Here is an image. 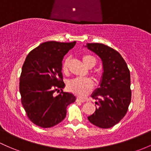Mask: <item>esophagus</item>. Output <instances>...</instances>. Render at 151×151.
I'll list each match as a JSON object with an SVG mask.
<instances>
[{"label":"esophagus","mask_w":151,"mask_h":151,"mask_svg":"<svg viewBox=\"0 0 151 151\" xmlns=\"http://www.w3.org/2000/svg\"><path fill=\"white\" fill-rule=\"evenodd\" d=\"M77 102H86V100H84V99H82V98H80V97H77Z\"/></svg>","instance_id":"34e87169"}]
</instances>
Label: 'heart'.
Segmentation results:
<instances>
[{
  "label": "heart",
  "mask_w": 151,
  "mask_h": 151,
  "mask_svg": "<svg viewBox=\"0 0 151 151\" xmlns=\"http://www.w3.org/2000/svg\"><path fill=\"white\" fill-rule=\"evenodd\" d=\"M82 61L87 67H94L96 63V59L93 56L89 54H84L82 56ZM63 72L68 71V60L66 59L63 64ZM68 89L79 96H84L92 88V82L89 79L75 78L69 81L67 84Z\"/></svg>",
  "instance_id": "obj_1"
}]
</instances>
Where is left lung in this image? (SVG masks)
Segmentation results:
<instances>
[{
	"label": "left lung",
	"instance_id": "left-lung-1",
	"mask_svg": "<svg viewBox=\"0 0 151 151\" xmlns=\"http://www.w3.org/2000/svg\"><path fill=\"white\" fill-rule=\"evenodd\" d=\"M84 46L100 58L103 71L99 87L91 95L97 107L87 118L100 128H110L123 118L131 101L130 71L115 49L98 43Z\"/></svg>",
	"mask_w": 151,
	"mask_h": 151
}]
</instances>
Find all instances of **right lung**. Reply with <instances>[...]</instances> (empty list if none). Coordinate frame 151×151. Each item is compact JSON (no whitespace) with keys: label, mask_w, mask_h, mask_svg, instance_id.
<instances>
[{"label":"right lung","mask_w":151,"mask_h":151,"mask_svg":"<svg viewBox=\"0 0 151 151\" xmlns=\"http://www.w3.org/2000/svg\"><path fill=\"white\" fill-rule=\"evenodd\" d=\"M75 44L76 41H46L25 59L19 84L21 102L37 126L47 128L59 124L67 115V106L75 102L74 94L62 91L65 84L62 72L63 58ZM56 91L59 96L53 95Z\"/></svg>","instance_id":"obj_1"}]
</instances>
